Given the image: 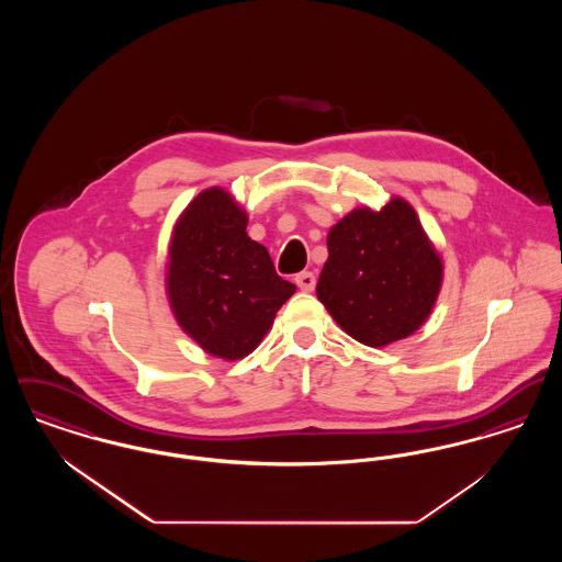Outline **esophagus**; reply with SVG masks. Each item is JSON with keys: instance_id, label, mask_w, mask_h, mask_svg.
I'll return each instance as SVG.
<instances>
[{"instance_id": "34e87169", "label": "esophagus", "mask_w": 562, "mask_h": 562, "mask_svg": "<svg viewBox=\"0 0 562 562\" xmlns=\"http://www.w3.org/2000/svg\"><path fill=\"white\" fill-rule=\"evenodd\" d=\"M294 282H296V286H299L301 291H305V293H312V291L316 289V276H314L312 271H301V273H296V276H294Z\"/></svg>"}]
</instances>
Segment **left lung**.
Here are the masks:
<instances>
[{"mask_svg": "<svg viewBox=\"0 0 562 562\" xmlns=\"http://www.w3.org/2000/svg\"><path fill=\"white\" fill-rule=\"evenodd\" d=\"M316 294L326 312L369 348L413 335L436 303L442 261L408 202L356 209L328 232Z\"/></svg>", "mask_w": 562, "mask_h": 562, "instance_id": "1", "label": "left lung"}]
</instances>
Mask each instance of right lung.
I'll return each mask as SVG.
<instances>
[{
    "instance_id": "1",
    "label": "right lung",
    "mask_w": 562,
    "mask_h": 562,
    "mask_svg": "<svg viewBox=\"0 0 562 562\" xmlns=\"http://www.w3.org/2000/svg\"><path fill=\"white\" fill-rule=\"evenodd\" d=\"M248 216L223 189L202 191L181 214L168 250V299L191 339L216 358L240 360L261 344L296 286L268 248L246 234Z\"/></svg>"
}]
</instances>
